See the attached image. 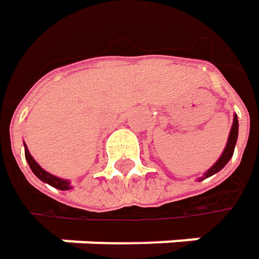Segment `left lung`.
<instances>
[{"mask_svg": "<svg viewBox=\"0 0 259 259\" xmlns=\"http://www.w3.org/2000/svg\"><path fill=\"white\" fill-rule=\"evenodd\" d=\"M237 133H239V120H237V116L234 115V119H233V126H231V131H230V137H229V141H227V146H226V149H224V152H223V155L221 157L217 160V163L213 165L212 168L205 174V176L202 177L200 180H205V178H208V177L213 176V174H217L218 171H221L224 166H226V163L229 162L233 156V152H234V146H236V141H237Z\"/></svg>", "mask_w": 259, "mask_h": 259, "instance_id": "1", "label": "left lung"}]
</instances>
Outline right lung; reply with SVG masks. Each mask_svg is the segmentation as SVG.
<instances>
[{
  "mask_svg": "<svg viewBox=\"0 0 259 259\" xmlns=\"http://www.w3.org/2000/svg\"><path fill=\"white\" fill-rule=\"evenodd\" d=\"M25 156H26V160H28V163H29V166H30V169H32V172L38 177L39 180H42L44 183L50 184V186H53V187H56V189H59V190H69V189H70L69 181L62 180V178H57V177L51 176V174H48L47 171H44V169H42V168L35 162V159L30 156V153H29V150L26 146H25Z\"/></svg>",
  "mask_w": 259,
  "mask_h": 259,
  "instance_id": "right-lung-1",
  "label": "right lung"
}]
</instances>
